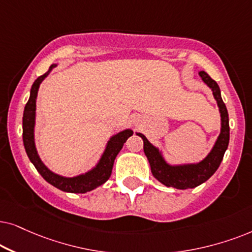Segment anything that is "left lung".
Instances as JSON below:
<instances>
[{
    "mask_svg": "<svg viewBox=\"0 0 252 252\" xmlns=\"http://www.w3.org/2000/svg\"><path fill=\"white\" fill-rule=\"evenodd\" d=\"M199 76L203 82L212 90L221 116L220 135L218 136L211 152L202 161L197 163L170 165L165 160L162 152L158 147L151 144L143 133L136 132L139 137H142L144 142V152L150 162L153 176L166 187H172L175 189H192L209 180L219 168L229 143V119H228L226 105L221 98L220 87L216 80L211 78L205 71H199Z\"/></svg>",
    "mask_w": 252,
    "mask_h": 252,
    "instance_id": "left-lung-1",
    "label": "left lung"
}]
</instances>
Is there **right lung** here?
<instances>
[{
  "label": "right lung",
  "mask_w": 252,
  "mask_h": 252,
  "mask_svg": "<svg viewBox=\"0 0 252 252\" xmlns=\"http://www.w3.org/2000/svg\"><path fill=\"white\" fill-rule=\"evenodd\" d=\"M56 64H52L48 71L43 73L42 76L38 77L35 82L33 83L30 92V99L25 105L24 114H23V142L28 154L29 159L34 165L36 170L40 173L47 182L52 184L58 189L65 191V192L72 193H85L87 191H91L98 188L106 182L110 177L113 170L114 160L121 150H122L123 144L130 136H132L133 131L131 129H126L120 131L116 135L110 137L107 143L106 149L103 151L101 158L98 161L95 167H93L89 172L80 174V175L73 177H65L59 174L52 172L45 163L40 159L38 151L35 147L34 142V126H35V109H36V96L40 84L42 80L49 75V72L55 68Z\"/></svg>",
  "instance_id": "1"
}]
</instances>
